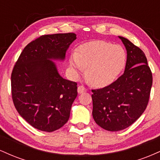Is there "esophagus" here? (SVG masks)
I'll use <instances>...</instances> for the list:
<instances>
[{
	"label": "esophagus",
	"mask_w": 160,
	"mask_h": 160,
	"mask_svg": "<svg viewBox=\"0 0 160 160\" xmlns=\"http://www.w3.org/2000/svg\"><path fill=\"white\" fill-rule=\"evenodd\" d=\"M78 92L79 94H81V93L86 92V89L85 87H84L83 86H79L78 88Z\"/></svg>",
	"instance_id": "esophagus-1"
}]
</instances>
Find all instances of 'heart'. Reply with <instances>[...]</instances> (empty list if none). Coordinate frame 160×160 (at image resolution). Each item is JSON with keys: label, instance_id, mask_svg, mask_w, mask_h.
Segmentation results:
<instances>
[{"label": "heart", "instance_id": "b5f03b06", "mask_svg": "<svg viewBox=\"0 0 160 160\" xmlns=\"http://www.w3.org/2000/svg\"><path fill=\"white\" fill-rule=\"evenodd\" d=\"M126 53L121 46L98 40L81 46L70 58V67L76 74L86 68V78L95 87L112 83L124 68Z\"/></svg>", "mask_w": 160, "mask_h": 160}]
</instances>
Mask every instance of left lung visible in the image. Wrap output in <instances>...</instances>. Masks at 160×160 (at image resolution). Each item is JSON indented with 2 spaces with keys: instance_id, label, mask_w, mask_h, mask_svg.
Instances as JSON below:
<instances>
[{
  "instance_id": "left-lung-1",
  "label": "left lung",
  "mask_w": 160,
  "mask_h": 160,
  "mask_svg": "<svg viewBox=\"0 0 160 160\" xmlns=\"http://www.w3.org/2000/svg\"><path fill=\"white\" fill-rule=\"evenodd\" d=\"M127 51L123 74L102 89H92V117L108 131L125 129L144 113L149 102L153 76L139 47L119 36Z\"/></svg>"
}]
</instances>
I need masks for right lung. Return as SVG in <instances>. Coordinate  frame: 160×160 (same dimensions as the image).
Instances as JSON below:
<instances>
[{
  "instance_id": "add662e5",
  "label": "right lung",
  "mask_w": 160,
  "mask_h": 160,
  "mask_svg": "<svg viewBox=\"0 0 160 160\" xmlns=\"http://www.w3.org/2000/svg\"><path fill=\"white\" fill-rule=\"evenodd\" d=\"M76 38L74 33L40 36L24 48L12 69L14 106L24 120L40 131H56L69 119L78 84L60 76L51 59H65Z\"/></svg>"
}]
</instances>
